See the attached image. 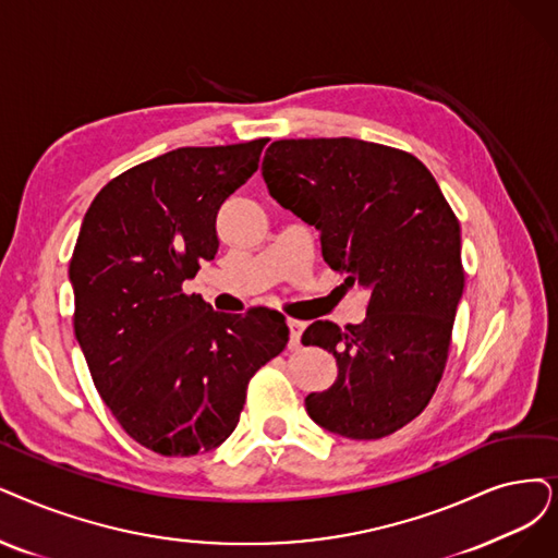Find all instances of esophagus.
<instances>
[{"mask_svg": "<svg viewBox=\"0 0 558 558\" xmlns=\"http://www.w3.org/2000/svg\"><path fill=\"white\" fill-rule=\"evenodd\" d=\"M304 327H306V323L295 320V318H288V329H291V343H288V348H291V350L300 348V339H302Z\"/></svg>", "mask_w": 558, "mask_h": 558, "instance_id": "34e87169", "label": "esophagus"}]
</instances>
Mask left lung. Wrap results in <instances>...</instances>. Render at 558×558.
Masks as SVG:
<instances>
[{
    "mask_svg": "<svg viewBox=\"0 0 558 558\" xmlns=\"http://www.w3.org/2000/svg\"><path fill=\"white\" fill-rule=\"evenodd\" d=\"M260 171L275 202L316 227L331 270L371 295L364 323L302 333L339 366L306 412L333 435L387 437L423 412L447 366L464 288L458 219L433 173L383 144L279 140Z\"/></svg>",
    "mask_w": 558,
    "mask_h": 558,
    "instance_id": "left-lung-1",
    "label": "left lung"
}]
</instances>
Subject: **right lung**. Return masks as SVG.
I'll return each mask as SVG.
<instances>
[{
	"mask_svg": "<svg viewBox=\"0 0 558 558\" xmlns=\"http://www.w3.org/2000/svg\"><path fill=\"white\" fill-rule=\"evenodd\" d=\"M265 144L169 150L117 175L84 215L69 267L75 339L121 428L160 456L217 449L254 373L288 343L277 311L227 316L183 293L215 258L217 210Z\"/></svg>",
	"mask_w": 558,
	"mask_h": 558,
	"instance_id": "add662e5",
	"label": "right lung"
}]
</instances>
